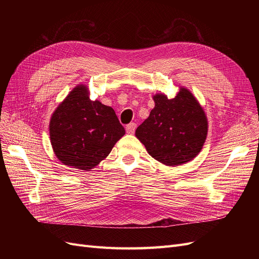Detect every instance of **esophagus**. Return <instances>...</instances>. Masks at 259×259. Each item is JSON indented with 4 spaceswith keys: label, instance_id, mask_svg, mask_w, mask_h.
I'll use <instances>...</instances> for the list:
<instances>
[{
    "label": "esophagus",
    "instance_id": "esophagus-1",
    "mask_svg": "<svg viewBox=\"0 0 259 259\" xmlns=\"http://www.w3.org/2000/svg\"><path fill=\"white\" fill-rule=\"evenodd\" d=\"M136 130V123H130L126 125V133L127 134H134Z\"/></svg>",
    "mask_w": 259,
    "mask_h": 259
}]
</instances>
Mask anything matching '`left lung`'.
Segmentation results:
<instances>
[{
  "instance_id": "left-lung-1",
  "label": "left lung",
  "mask_w": 259,
  "mask_h": 259,
  "mask_svg": "<svg viewBox=\"0 0 259 259\" xmlns=\"http://www.w3.org/2000/svg\"><path fill=\"white\" fill-rule=\"evenodd\" d=\"M154 108L135 135L153 159L166 166L192 161L204 145L208 122L202 106L184 86L174 98L153 95Z\"/></svg>"
}]
</instances>
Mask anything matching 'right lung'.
Returning a JSON list of instances; mask_svg holds the SVG:
<instances>
[{
	"label": "right lung",
	"mask_w": 259,
	"mask_h": 259,
	"mask_svg": "<svg viewBox=\"0 0 259 259\" xmlns=\"http://www.w3.org/2000/svg\"><path fill=\"white\" fill-rule=\"evenodd\" d=\"M125 134L113 109L90 99L89 88L76 85L52 114L50 138L57 159L82 170L96 167Z\"/></svg>",
	"instance_id": "1"
}]
</instances>
